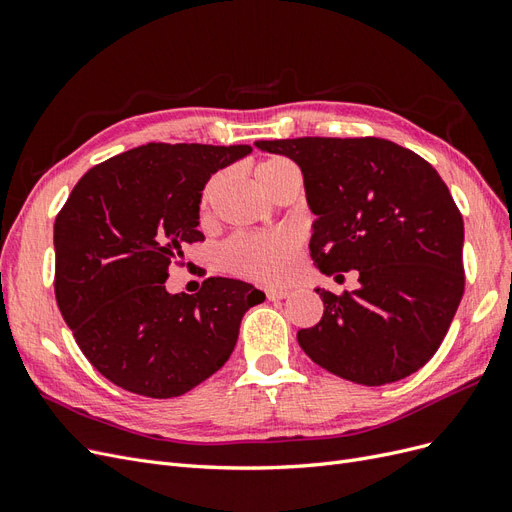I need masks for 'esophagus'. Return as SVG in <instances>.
Instances as JSON below:
<instances>
[{"mask_svg": "<svg viewBox=\"0 0 512 512\" xmlns=\"http://www.w3.org/2000/svg\"><path fill=\"white\" fill-rule=\"evenodd\" d=\"M288 290H275V288H269L267 290V299L269 301H280V299H286L288 297Z\"/></svg>", "mask_w": 512, "mask_h": 512, "instance_id": "34e87169", "label": "esophagus"}]
</instances>
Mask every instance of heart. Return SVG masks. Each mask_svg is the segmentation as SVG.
I'll return each mask as SVG.
<instances>
[{
    "instance_id": "obj_1",
    "label": "heart",
    "mask_w": 512,
    "mask_h": 512,
    "mask_svg": "<svg viewBox=\"0 0 512 512\" xmlns=\"http://www.w3.org/2000/svg\"><path fill=\"white\" fill-rule=\"evenodd\" d=\"M288 177H299V170L286 158H269L256 166V179L267 194L275 183ZM230 179L228 170L215 173L200 194V211L209 213L215 200L224 192ZM226 262L232 271L265 284L288 282L299 260V239L288 230L256 232V235H239L226 245Z\"/></svg>"
}]
</instances>
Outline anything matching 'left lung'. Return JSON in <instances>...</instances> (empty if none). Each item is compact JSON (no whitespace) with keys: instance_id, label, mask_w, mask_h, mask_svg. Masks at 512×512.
Instances as JSON below:
<instances>
[{"instance_id":"obj_1","label":"left lung","mask_w":512,"mask_h":512,"mask_svg":"<svg viewBox=\"0 0 512 512\" xmlns=\"http://www.w3.org/2000/svg\"><path fill=\"white\" fill-rule=\"evenodd\" d=\"M258 149L297 162L316 215L309 252L324 275L359 271L361 286L316 288L322 320L297 333L331 374L380 386L421 369L463 297V218L438 170L376 136L284 138ZM339 277V275H337Z\"/></svg>"}]
</instances>
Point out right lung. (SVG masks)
I'll return each mask as SVG.
<instances>
[{
    "label": "right lung",
    "mask_w": 512,
    "mask_h": 512,
    "mask_svg": "<svg viewBox=\"0 0 512 512\" xmlns=\"http://www.w3.org/2000/svg\"><path fill=\"white\" fill-rule=\"evenodd\" d=\"M250 145L149 143L81 177L55 220V297L76 344L104 378L170 399L213 376L235 350L241 318L265 292L207 277L170 294L168 267L203 241L200 194Z\"/></svg>",
    "instance_id": "1"
}]
</instances>
